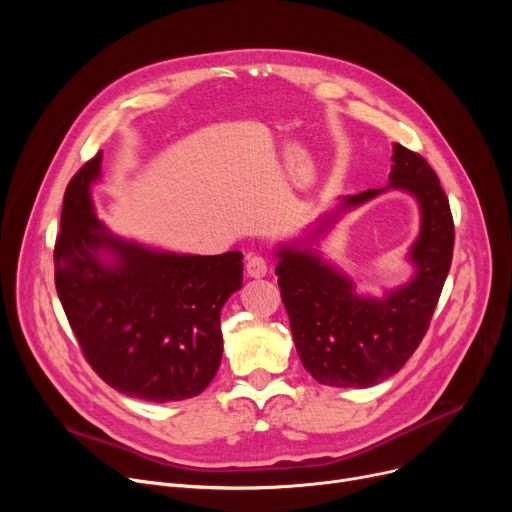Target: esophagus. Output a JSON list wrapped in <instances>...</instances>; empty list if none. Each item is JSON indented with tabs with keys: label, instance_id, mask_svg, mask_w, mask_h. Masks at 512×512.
I'll return each instance as SVG.
<instances>
[{
	"label": "esophagus",
	"instance_id": "obj_1",
	"mask_svg": "<svg viewBox=\"0 0 512 512\" xmlns=\"http://www.w3.org/2000/svg\"><path fill=\"white\" fill-rule=\"evenodd\" d=\"M267 274V261L259 255L249 257L247 261V276L249 278H263Z\"/></svg>",
	"mask_w": 512,
	"mask_h": 512
}]
</instances>
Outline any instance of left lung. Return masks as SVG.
I'll return each instance as SVG.
<instances>
[{"label":"left lung","instance_id":"obj_1","mask_svg":"<svg viewBox=\"0 0 512 512\" xmlns=\"http://www.w3.org/2000/svg\"><path fill=\"white\" fill-rule=\"evenodd\" d=\"M386 190L411 194L420 205V234L408 254L414 276L382 298L356 290V283L315 249L344 212ZM454 224L436 172L427 161L392 145V168L384 188L342 197L297 240L280 242L276 276L290 317L294 346L319 384L369 388L388 380L423 340L446 282Z\"/></svg>","mask_w":512,"mask_h":512}]
</instances>
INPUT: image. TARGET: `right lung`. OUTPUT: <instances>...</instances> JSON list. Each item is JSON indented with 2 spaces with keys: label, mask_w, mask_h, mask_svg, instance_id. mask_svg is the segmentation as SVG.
I'll return each mask as SVG.
<instances>
[{
  "label": "right lung",
  "mask_w": 512,
  "mask_h": 512,
  "mask_svg": "<svg viewBox=\"0 0 512 512\" xmlns=\"http://www.w3.org/2000/svg\"><path fill=\"white\" fill-rule=\"evenodd\" d=\"M101 159L66 188L53 251L58 297L105 384L149 402L193 398L220 367V313L242 286V253H174L114 234L91 197Z\"/></svg>",
  "instance_id": "right-lung-1"
}]
</instances>
